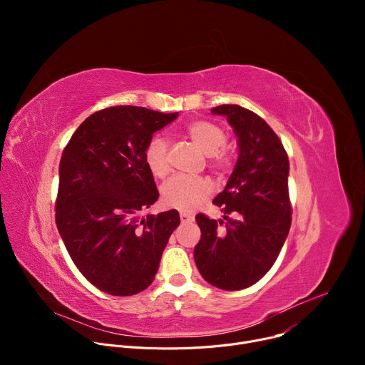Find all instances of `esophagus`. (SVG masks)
<instances>
[{
    "label": "esophagus",
    "mask_w": 365,
    "mask_h": 365,
    "mask_svg": "<svg viewBox=\"0 0 365 365\" xmlns=\"http://www.w3.org/2000/svg\"><path fill=\"white\" fill-rule=\"evenodd\" d=\"M180 221H182V224H189V222L193 221V215L186 214V212H180Z\"/></svg>",
    "instance_id": "obj_1"
}]
</instances>
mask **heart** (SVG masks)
I'll list each match as a JSON object with an SVG mask.
<instances>
[{"label": "heart", "mask_w": 365, "mask_h": 365, "mask_svg": "<svg viewBox=\"0 0 365 365\" xmlns=\"http://www.w3.org/2000/svg\"><path fill=\"white\" fill-rule=\"evenodd\" d=\"M189 137L206 153L211 154V165L217 169H228L230 155L221 150L227 143L222 127L212 121L196 120L186 125ZM169 145L163 137H153L144 150V160L148 170L158 178L169 172ZM211 193V185L205 178L176 175L162 186V200L166 206L182 212H192Z\"/></svg>", "instance_id": "b5f03b06"}]
</instances>
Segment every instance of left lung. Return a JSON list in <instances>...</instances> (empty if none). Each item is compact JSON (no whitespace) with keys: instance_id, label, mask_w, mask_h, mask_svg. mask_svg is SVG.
<instances>
[{"instance_id":"left-lung-1","label":"left lung","mask_w":365,"mask_h":365,"mask_svg":"<svg viewBox=\"0 0 365 365\" xmlns=\"http://www.w3.org/2000/svg\"><path fill=\"white\" fill-rule=\"evenodd\" d=\"M238 137V160L225 189L214 203L221 206L225 227L196 215L200 241L193 255L202 277L222 290L252 286L274 264L292 224L289 158L272 127L240 106H220ZM224 221H220L222 225Z\"/></svg>"}]
</instances>
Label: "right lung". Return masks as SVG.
<instances>
[{
  "instance_id": "1",
  "label": "right lung",
  "mask_w": 365,
  "mask_h": 365,
  "mask_svg": "<svg viewBox=\"0 0 365 365\" xmlns=\"http://www.w3.org/2000/svg\"><path fill=\"white\" fill-rule=\"evenodd\" d=\"M178 115L110 107L89 115L63 150L56 225L78 270L108 294L147 289L180 224L176 210L141 214L159 199L145 145Z\"/></svg>"
}]
</instances>
